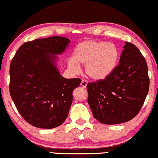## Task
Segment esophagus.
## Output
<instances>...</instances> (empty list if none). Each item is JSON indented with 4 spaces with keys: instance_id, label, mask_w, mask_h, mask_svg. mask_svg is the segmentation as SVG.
I'll list each match as a JSON object with an SVG mask.
<instances>
[{
    "instance_id": "1",
    "label": "esophagus",
    "mask_w": 158,
    "mask_h": 158,
    "mask_svg": "<svg viewBox=\"0 0 158 158\" xmlns=\"http://www.w3.org/2000/svg\"><path fill=\"white\" fill-rule=\"evenodd\" d=\"M88 84V81L86 80H82L81 83V86H82L83 88H86V85Z\"/></svg>"
}]
</instances>
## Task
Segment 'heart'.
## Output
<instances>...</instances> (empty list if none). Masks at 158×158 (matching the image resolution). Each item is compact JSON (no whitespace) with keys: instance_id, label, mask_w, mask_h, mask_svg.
Masks as SVG:
<instances>
[{"instance_id":"obj_1","label":"heart","mask_w":158,"mask_h":158,"mask_svg":"<svg viewBox=\"0 0 158 158\" xmlns=\"http://www.w3.org/2000/svg\"><path fill=\"white\" fill-rule=\"evenodd\" d=\"M118 56V48L113 44L93 40L84 41L75 48L74 58L69 60L68 65L72 71L78 72L81 66L78 63L86 65V74L92 79L98 81L107 77L114 71Z\"/></svg>"}]
</instances>
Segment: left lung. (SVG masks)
I'll use <instances>...</instances> for the list:
<instances>
[{
    "instance_id": "1",
    "label": "left lung",
    "mask_w": 158,
    "mask_h": 158,
    "mask_svg": "<svg viewBox=\"0 0 158 158\" xmlns=\"http://www.w3.org/2000/svg\"><path fill=\"white\" fill-rule=\"evenodd\" d=\"M119 64L106 78L89 83L88 103L95 119L116 125L134 118L149 89L146 59L139 49L125 42Z\"/></svg>"
}]
</instances>
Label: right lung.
<instances>
[{
    "mask_svg": "<svg viewBox=\"0 0 158 158\" xmlns=\"http://www.w3.org/2000/svg\"><path fill=\"white\" fill-rule=\"evenodd\" d=\"M69 41L56 36L36 39L23 44L12 58L10 95L21 116L33 126L54 128L68 116L72 92L81 80L64 78L55 61Z\"/></svg>",
    "mask_w": 158,
    "mask_h": 158,
    "instance_id": "add662e5",
    "label": "right lung"
}]
</instances>
